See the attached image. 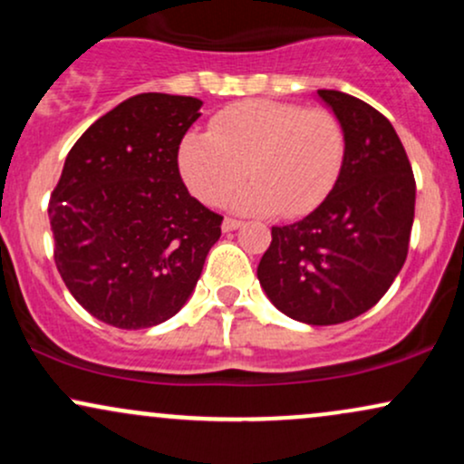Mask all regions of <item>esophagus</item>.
<instances>
[{"label": "esophagus", "instance_id": "esophagus-1", "mask_svg": "<svg viewBox=\"0 0 464 464\" xmlns=\"http://www.w3.org/2000/svg\"><path fill=\"white\" fill-rule=\"evenodd\" d=\"M239 227H242V220H236V218H225V222H222V231L225 233L236 231Z\"/></svg>", "mask_w": 464, "mask_h": 464}]
</instances>
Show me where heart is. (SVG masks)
I'll return each instance as SVG.
<instances>
[{
  "instance_id": "heart-1",
  "label": "heart",
  "mask_w": 464,
  "mask_h": 464,
  "mask_svg": "<svg viewBox=\"0 0 464 464\" xmlns=\"http://www.w3.org/2000/svg\"><path fill=\"white\" fill-rule=\"evenodd\" d=\"M344 159L347 130L334 111L273 100L228 106L209 132H189L179 148L180 177L205 205L227 202L248 177L237 209L290 218L327 198Z\"/></svg>"
}]
</instances>
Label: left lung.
<instances>
[{"instance_id": "obj_1", "label": "left lung", "mask_w": 464, "mask_h": 464, "mask_svg": "<svg viewBox=\"0 0 464 464\" xmlns=\"http://www.w3.org/2000/svg\"><path fill=\"white\" fill-rule=\"evenodd\" d=\"M347 130V159L310 216L273 227L259 284L285 316L338 324L371 310L408 257L414 183L391 121L353 95L318 89Z\"/></svg>"}]
</instances>
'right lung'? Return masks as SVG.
I'll use <instances>...</instances> for the list:
<instances>
[{"label": "right lung", "instance_id": "1", "mask_svg": "<svg viewBox=\"0 0 464 464\" xmlns=\"http://www.w3.org/2000/svg\"><path fill=\"white\" fill-rule=\"evenodd\" d=\"M189 95L140 93L93 121L52 191L54 262L92 316L120 329L172 318L189 299L222 216L185 188L179 146L200 117Z\"/></svg>", "mask_w": 464, "mask_h": 464}]
</instances>
